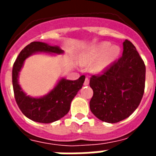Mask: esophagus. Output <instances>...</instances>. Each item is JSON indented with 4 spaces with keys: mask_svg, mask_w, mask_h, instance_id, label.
<instances>
[{
    "mask_svg": "<svg viewBox=\"0 0 156 156\" xmlns=\"http://www.w3.org/2000/svg\"><path fill=\"white\" fill-rule=\"evenodd\" d=\"M83 84H84L85 86H88V85L89 84V79H88V78H85V81H84V83H83Z\"/></svg>",
    "mask_w": 156,
    "mask_h": 156,
    "instance_id": "1",
    "label": "esophagus"
}]
</instances>
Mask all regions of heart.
Wrapping results in <instances>:
<instances>
[{"mask_svg":"<svg viewBox=\"0 0 156 156\" xmlns=\"http://www.w3.org/2000/svg\"><path fill=\"white\" fill-rule=\"evenodd\" d=\"M120 54V48L107 41L94 45L85 52L81 63L85 66L92 65V70L96 73H101L115 62Z\"/></svg>","mask_w":156,"mask_h":156,"instance_id":"1","label":"heart"}]
</instances>
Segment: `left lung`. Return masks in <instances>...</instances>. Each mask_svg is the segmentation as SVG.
I'll return each instance as SVG.
<instances>
[{"instance_id":"obj_1","label":"left lung","mask_w":156,"mask_h":156,"mask_svg":"<svg viewBox=\"0 0 156 156\" xmlns=\"http://www.w3.org/2000/svg\"><path fill=\"white\" fill-rule=\"evenodd\" d=\"M145 66L136 48L128 40L123 53L103 74L92 76L94 91L89 107L98 119L117 123L130 116L138 108L144 90Z\"/></svg>"}]
</instances>
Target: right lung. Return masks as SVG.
<instances>
[{
    "label": "right lung",
    "mask_w": 156,
    "mask_h": 156,
    "mask_svg": "<svg viewBox=\"0 0 156 156\" xmlns=\"http://www.w3.org/2000/svg\"><path fill=\"white\" fill-rule=\"evenodd\" d=\"M63 54L59 46H51L46 42L33 41L23 48L19 53L12 68V85L16 104L22 114L31 120L49 124L60 119L67 115L70 105L78 92L82 88L85 76L77 80H69L61 77L53 88L41 97L27 95L19 84V74L26 59L34 54Z\"/></svg>",
    "instance_id": "obj_1"
}]
</instances>
